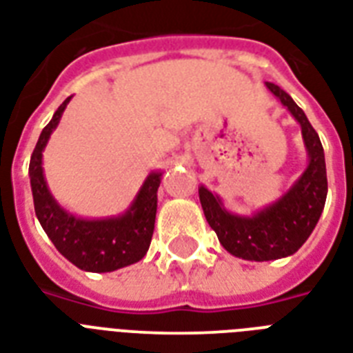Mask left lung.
<instances>
[{"label":"left lung","instance_id":"obj_1","mask_svg":"<svg viewBox=\"0 0 353 353\" xmlns=\"http://www.w3.org/2000/svg\"><path fill=\"white\" fill-rule=\"evenodd\" d=\"M269 91L301 122L302 137L310 154V165L284 198L252 218L227 212L221 201L205 187H199V201L210 229L227 251L243 260L268 262L290 256L302 247L317 225L326 203L328 179L324 150L307 117L284 90L265 82Z\"/></svg>","mask_w":353,"mask_h":353}]
</instances>
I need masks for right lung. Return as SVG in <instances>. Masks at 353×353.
I'll list each match as a JSON object with an SVG mask.
<instances>
[{
  "label": "right lung",
  "mask_w": 353,
  "mask_h": 353,
  "mask_svg": "<svg viewBox=\"0 0 353 353\" xmlns=\"http://www.w3.org/2000/svg\"><path fill=\"white\" fill-rule=\"evenodd\" d=\"M69 101L71 97L60 104L51 122L41 130L40 139L30 155L29 176L34 212L46 234L69 262L84 271L110 273L139 262L148 251L154 234L161 174L154 172L146 177L132 209L121 218L80 220L60 209L47 190L41 170V150L46 148L49 135L58 126Z\"/></svg>",
  "instance_id": "obj_1"
}]
</instances>
